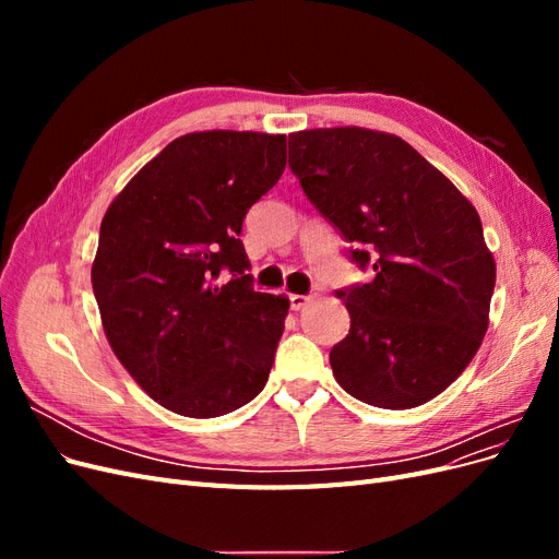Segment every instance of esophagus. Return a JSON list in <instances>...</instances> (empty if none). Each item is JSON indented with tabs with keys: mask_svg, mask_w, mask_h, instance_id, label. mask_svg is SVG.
<instances>
[{
	"mask_svg": "<svg viewBox=\"0 0 559 559\" xmlns=\"http://www.w3.org/2000/svg\"><path fill=\"white\" fill-rule=\"evenodd\" d=\"M289 302H292V310H302L310 302V296H300V294H292L289 296Z\"/></svg>",
	"mask_w": 559,
	"mask_h": 559,
	"instance_id": "obj_1",
	"label": "esophagus"
}]
</instances>
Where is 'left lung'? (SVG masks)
<instances>
[{
    "instance_id": "8db88e82",
    "label": "left lung",
    "mask_w": 559,
    "mask_h": 559,
    "mask_svg": "<svg viewBox=\"0 0 559 559\" xmlns=\"http://www.w3.org/2000/svg\"><path fill=\"white\" fill-rule=\"evenodd\" d=\"M312 205L376 277L337 292L349 333L331 349L347 394L405 411L448 389L489 324L497 265L476 207L396 134L357 126L289 134Z\"/></svg>"
}]
</instances>
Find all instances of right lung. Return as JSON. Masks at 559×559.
<instances>
[{"mask_svg": "<svg viewBox=\"0 0 559 559\" xmlns=\"http://www.w3.org/2000/svg\"><path fill=\"white\" fill-rule=\"evenodd\" d=\"M286 167V134H181L114 198L91 270L107 341L144 392L218 417L267 382L289 298L253 292L247 210ZM222 269L234 280L216 285Z\"/></svg>", "mask_w": 559, "mask_h": 559, "instance_id": "right-lung-1", "label": "right lung"}]
</instances>
